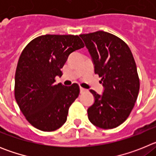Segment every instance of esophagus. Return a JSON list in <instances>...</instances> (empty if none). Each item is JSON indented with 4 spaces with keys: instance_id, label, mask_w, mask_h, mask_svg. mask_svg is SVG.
Masks as SVG:
<instances>
[{
    "instance_id": "34e87169",
    "label": "esophagus",
    "mask_w": 156,
    "mask_h": 156,
    "mask_svg": "<svg viewBox=\"0 0 156 156\" xmlns=\"http://www.w3.org/2000/svg\"><path fill=\"white\" fill-rule=\"evenodd\" d=\"M80 93H83V92L87 91V89H84V88H83V87H80Z\"/></svg>"
}]
</instances>
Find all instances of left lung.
Here are the masks:
<instances>
[{"mask_svg": "<svg viewBox=\"0 0 156 156\" xmlns=\"http://www.w3.org/2000/svg\"><path fill=\"white\" fill-rule=\"evenodd\" d=\"M101 78L104 92L94 90V103L87 109L88 119L94 126L112 129L124 122L138 96L140 80L132 52L124 41L104 31L81 34Z\"/></svg>", "mask_w": 156, "mask_h": 156, "instance_id": "obj_1", "label": "left lung"}]
</instances>
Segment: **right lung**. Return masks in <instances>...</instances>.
Here are the masks:
<instances>
[{"label": "right lung", "instance_id": "1", "mask_svg": "<svg viewBox=\"0 0 156 156\" xmlns=\"http://www.w3.org/2000/svg\"><path fill=\"white\" fill-rule=\"evenodd\" d=\"M77 35H42L30 41L18 62L15 98L32 126L54 131L67 119L69 108L80 94L77 83L55 84L56 76L72 52L83 48Z\"/></svg>", "mask_w": 156, "mask_h": 156}]
</instances>
